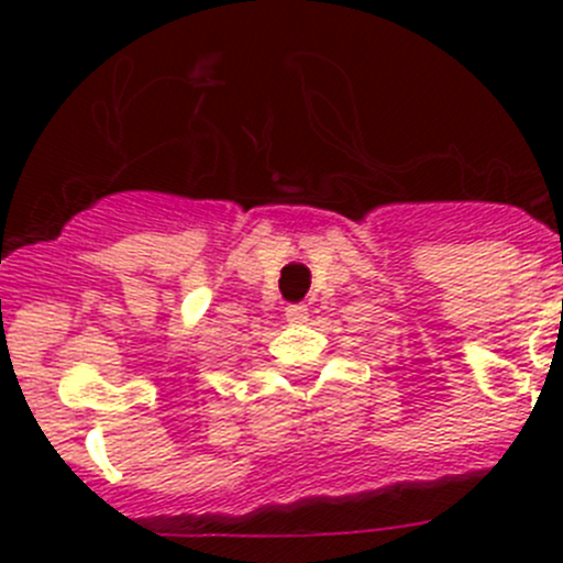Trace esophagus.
Instances as JSON below:
<instances>
[{
  "mask_svg": "<svg viewBox=\"0 0 563 563\" xmlns=\"http://www.w3.org/2000/svg\"><path fill=\"white\" fill-rule=\"evenodd\" d=\"M308 308L305 305H288L286 308V321L288 323H305L308 321Z\"/></svg>",
  "mask_w": 563,
  "mask_h": 563,
  "instance_id": "1",
  "label": "esophagus"
}]
</instances>
